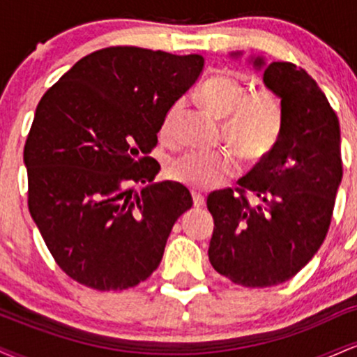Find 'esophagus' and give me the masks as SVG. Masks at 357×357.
Segmentation results:
<instances>
[{"label":"esophagus","mask_w":357,"mask_h":357,"mask_svg":"<svg viewBox=\"0 0 357 357\" xmlns=\"http://www.w3.org/2000/svg\"><path fill=\"white\" fill-rule=\"evenodd\" d=\"M192 204H195V208L204 206V196L199 192H192Z\"/></svg>","instance_id":"esophagus-1"}]
</instances>
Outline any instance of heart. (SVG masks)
Here are the masks:
<instances>
[{
    "label": "heart",
    "mask_w": 357,
    "mask_h": 357,
    "mask_svg": "<svg viewBox=\"0 0 357 357\" xmlns=\"http://www.w3.org/2000/svg\"><path fill=\"white\" fill-rule=\"evenodd\" d=\"M202 99L215 116L227 117L225 137L247 159L264 158L277 144L284 126V105L275 92L250 93L248 85L238 77L221 73L203 85ZM179 109L181 102H176L162 119L161 136L165 139L174 136ZM167 171L174 181L206 191L233 178L238 165L228 151H190L176 158Z\"/></svg>",
    "instance_id": "obj_1"
}]
</instances>
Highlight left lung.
I'll use <instances>...</instances> for the list:
<instances>
[{
	"label": "left lung",
	"mask_w": 357,
	"mask_h": 357,
	"mask_svg": "<svg viewBox=\"0 0 357 357\" xmlns=\"http://www.w3.org/2000/svg\"><path fill=\"white\" fill-rule=\"evenodd\" d=\"M238 56V53H231ZM267 89L284 105L277 144L231 188L213 191L215 220L208 257L213 268L243 287L290 280L321 248L342 179L341 130L329 100L304 68L290 61L265 63ZM252 192L257 203L248 202Z\"/></svg>",
	"instance_id": "8db88e82"
}]
</instances>
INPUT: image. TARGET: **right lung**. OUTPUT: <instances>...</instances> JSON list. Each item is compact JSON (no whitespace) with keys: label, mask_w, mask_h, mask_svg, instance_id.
I'll return each instance as SVG.
<instances>
[{"label":"right lung","mask_w":357,"mask_h":357,"mask_svg":"<svg viewBox=\"0 0 357 357\" xmlns=\"http://www.w3.org/2000/svg\"><path fill=\"white\" fill-rule=\"evenodd\" d=\"M203 65L202 55L102 48L38 102L23 151L28 208L59 267L79 284L130 289L161 264L192 198L179 183H153L161 166L149 153Z\"/></svg>","instance_id":"add662e5"}]
</instances>
